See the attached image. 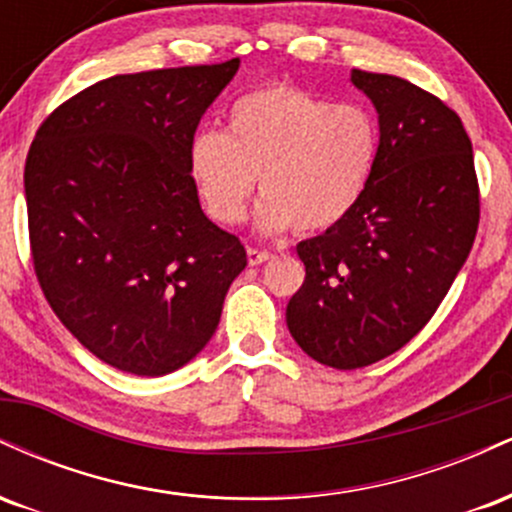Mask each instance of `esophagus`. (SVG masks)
Segmentation results:
<instances>
[{"label":"esophagus","instance_id":"obj_1","mask_svg":"<svg viewBox=\"0 0 512 512\" xmlns=\"http://www.w3.org/2000/svg\"><path fill=\"white\" fill-rule=\"evenodd\" d=\"M272 252L269 250H260V248H248V262L252 264V267H257V264H264L272 260Z\"/></svg>","mask_w":512,"mask_h":512}]
</instances>
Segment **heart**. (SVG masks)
<instances>
[{"instance_id":"1","label":"heart","mask_w":512,"mask_h":512,"mask_svg":"<svg viewBox=\"0 0 512 512\" xmlns=\"http://www.w3.org/2000/svg\"><path fill=\"white\" fill-rule=\"evenodd\" d=\"M378 154L380 127L368 108L269 84L228 108L226 132L192 137L190 173L214 221H243L260 178V231L320 233L358 207Z\"/></svg>"}]
</instances>
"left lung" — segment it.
Listing matches in <instances>:
<instances>
[{
  "label": "left lung",
  "mask_w": 512,
  "mask_h": 512,
  "mask_svg": "<svg viewBox=\"0 0 512 512\" xmlns=\"http://www.w3.org/2000/svg\"><path fill=\"white\" fill-rule=\"evenodd\" d=\"M378 113L380 154L366 195L339 226L298 243L303 286L286 325L315 361L370 366L424 330L472 250L479 187L462 120L392 74L354 69Z\"/></svg>",
  "instance_id": "obj_1"
}]
</instances>
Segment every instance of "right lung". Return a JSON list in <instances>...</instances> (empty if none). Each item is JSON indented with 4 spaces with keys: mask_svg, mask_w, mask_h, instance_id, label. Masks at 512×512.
I'll list each match as a JSON object with an SVG mask.
<instances>
[{
    "mask_svg": "<svg viewBox=\"0 0 512 512\" xmlns=\"http://www.w3.org/2000/svg\"><path fill=\"white\" fill-rule=\"evenodd\" d=\"M240 60L117 74L62 103L26 158L40 289L103 363L144 378L190 363L248 257L202 211L190 173L199 120Z\"/></svg>",
    "mask_w": 512,
    "mask_h": 512,
    "instance_id": "right-lung-1",
    "label": "right lung"
}]
</instances>
